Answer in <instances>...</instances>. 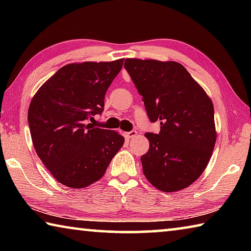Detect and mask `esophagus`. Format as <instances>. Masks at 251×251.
I'll return each instance as SVG.
<instances>
[{"mask_svg":"<svg viewBox=\"0 0 251 251\" xmlns=\"http://www.w3.org/2000/svg\"><path fill=\"white\" fill-rule=\"evenodd\" d=\"M136 135H137V130H130V131H127V133H125V136L127 138H133Z\"/></svg>","mask_w":251,"mask_h":251,"instance_id":"obj_1","label":"esophagus"}]
</instances>
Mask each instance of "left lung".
Listing matches in <instances>:
<instances>
[{"instance_id": "obj_1", "label": "left lung", "mask_w": 251, "mask_h": 251, "mask_svg": "<svg viewBox=\"0 0 251 251\" xmlns=\"http://www.w3.org/2000/svg\"><path fill=\"white\" fill-rule=\"evenodd\" d=\"M124 66L150 120L161 125L159 134H145L150 150L141 157L144 175L161 192L184 189L203 173L214 151L210 97L177 62L126 58Z\"/></svg>"}]
</instances>
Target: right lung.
Instances as JSON below:
<instances>
[{
	"instance_id": "obj_1",
	"label": "right lung",
	"mask_w": 251,
	"mask_h": 251,
	"mask_svg": "<svg viewBox=\"0 0 251 251\" xmlns=\"http://www.w3.org/2000/svg\"><path fill=\"white\" fill-rule=\"evenodd\" d=\"M123 62L67 64L42 85L29 103L27 120L36 154L66 187L79 189L100 179L124 145L118 131L87 124L103 112L106 91Z\"/></svg>"
}]
</instances>
